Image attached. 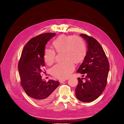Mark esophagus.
<instances>
[{"label":"esophagus","instance_id":"obj_1","mask_svg":"<svg viewBox=\"0 0 124 124\" xmlns=\"http://www.w3.org/2000/svg\"><path fill=\"white\" fill-rule=\"evenodd\" d=\"M66 80V79H60L59 80V82L60 83H62L63 82H64V81H65Z\"/></svg>","mask_w":124,"mask_h":124}]
</instances>
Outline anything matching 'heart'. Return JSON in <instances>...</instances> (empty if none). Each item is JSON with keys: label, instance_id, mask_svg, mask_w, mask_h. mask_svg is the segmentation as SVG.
<instances>
[{"label": "heart", "instance_id": "obj_1", "mask_svg": "<svg viewBox=\"0 0 124 124\" xmlns=\"http://www.w3.org/2000/svg\"><path fill=\"white\" fill-rule=\"evenodd\" d=\"M52 46L57 52L64 51V58L66 60L53 66L51 73L56 78L66 79L75 68L74 61L79 62L84 58L86 54L85 43L79 36L61 35L53 42ZM55 56L54 50L49 48L45 49L44 59L47 64L50 65L54 62Z\"/></svg>", "mask_w": 124, "mask_h": 124}]
</instances>
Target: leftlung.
<instances>
[{
    "instance_id": "obj_1",
    "label": "left lung",
    "mask_w": 124,
    "mask_h": 124,
    "mask_svg": "<svg viewBox=\"0 0 124 124\" xmlns=\"http://www.w3.org/2000/svg\"><path fill=\"white\" fill-rule=\"evenodd\" d=\"M87 45V51L78 73L85 75V78H78L76 89L77 98L88 102L97 99L103 92L107 85L109 64L100 43L94 38L81 34ZM82 76H84L83 75ZM85 80H83V79Z\"/></svg>"
}]
</instances>
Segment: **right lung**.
Masks as SVG:
<instances>
[{"label":"right lung","instance_id":"right-lung-1","mask_svg":"<svg viewBox=\"0 0 124 124\" xmlns=\"http://www.w3.org/2000/svg\"><path fill=\"white\" fill-rule=\"evenodd\" d=\"M55 33H46L32 38L25 45L18 64L21 85L26 94L38 103H46L51 101L58 81L42 79L41 73L45 66L44 54L47 42Z\"/></svg>","mask_w":124,"mask_h":124}]
</instances>
